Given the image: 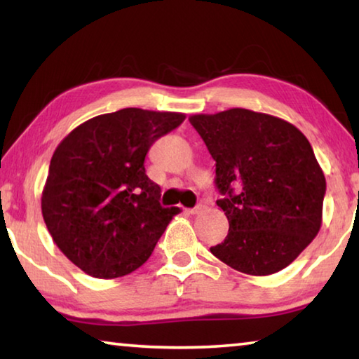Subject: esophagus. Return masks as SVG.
<instances>
[{"label": "esophagus", "mask_w": 359, "mask_h": 359, "mask_svg": "<svg viewBox=\"0 0 359 359\" xmlns=\"http://www.w3.org/2000/svg\"><path fill=\"white\" fill-rule=\"evenodd\" d=\"M205 209V205H203V204H198L196 208H193V209H190L188 210V214H191V215H196V214H201V212Z\"/></svg>", "instance_id": "34e87169"}]
</instances>
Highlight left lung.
Returning a JSON list of instances; mask_svg holds the SVG:
<instances>
[{
  "instance_id": "obj_1",
  "label": "left lung",
  "mask_w": 359,
  "mask_h": 359,
  "mask_svg": "<svg viewBox=\"0 0 359 359\" xmlns=\"http://www.w3.org/2000/svg\"><path fill=\"white\" fill-rule=\"evenodd\" d=\"M188 120L215 160L217 205L229 222L212 255L248 276L282 271L321 226L326 180L311 142L288 121L248 109Z\"/></svg>"
}]
</instances>
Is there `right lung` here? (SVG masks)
I'll list each match as a JSON object with an SVG mask.
<instances>
[{
    "label": "right lung",
    "mask_w": 359,
    "mask_h": 359,
    "mask_svg": "<svg viewBox=\"0 0 359 359\" xmlns=\"http://www.w3.org/2000/svg\"><path fill=\"white\" fill-rule=\"evenodd\" d=\"M185 114L120 109L93 117L53 151L41 209L53 242L71 263L96 278L141 267L179 208H161V188L144 160L156 139Z\"/></svg>",
    "instance_id": "add662e5"
}]
</instances>
